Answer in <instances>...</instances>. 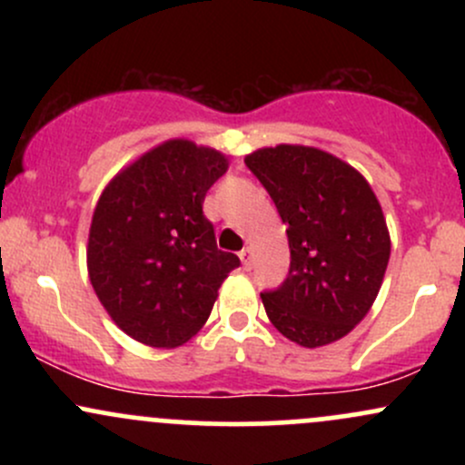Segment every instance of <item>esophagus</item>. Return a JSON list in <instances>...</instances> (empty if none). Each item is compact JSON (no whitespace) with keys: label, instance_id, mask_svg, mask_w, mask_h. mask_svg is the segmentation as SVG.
<instances>
[{"label":"esophagus","instance_id":"obj_1","mask_svg":"<svg viewBox=\"0 0 465 465\" xmlns=\"http://www.w3.org/2000/svg\"><path fill=\"white\" fill-rule=\"evenodd\" d=\"M240 260H242L244 269H251V260H253V253H251L249 247H244L242 251H240Z\"/></svg>","mask_w":465,"mask_h":465}]
</instances>
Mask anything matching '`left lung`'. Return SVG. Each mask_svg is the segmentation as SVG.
Wrapping results in <instances>:
<instances>
[{"label":"left lung","instance_id":"8db88e82","mask_svg":"<svg viewBox=\"0 0 465 465\" xmlns=\"http://www.w3.org/2000/svg\"><path fill=\"white\" fill-rule=\"evenodd\" d=\"M286 223L291 269L260 292L271 323L303 348L343 339L370 312L391 240L365 177L334 154L280 143L244 157Z\"/></svg>","mask_w":465,"mask_h":465}]
</instances>
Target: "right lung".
<instances>
[{
	"instance_id": "1",
	"label": "right lung",
	"mask_w": 465,
	"mask_h": 465,
	"mask_svg": "<svg viewBox=\"0 0 465 465\" xmlns=\"http://www.w3.org/2000/svg\"><path fill=\"white\" fill-rule=\"evenodd\" d=\"M227 157L170 140L117 173L100 194L87 244L89 280L117 328L151 348H177L210 317L238 255L216 247L203 214Z\"/></svg>"
}]
</instances>
